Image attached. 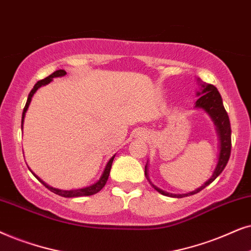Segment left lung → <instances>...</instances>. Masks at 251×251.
Masks as SVG:
<instances>
[{"instance_id":"left-lung-1","label":"left lung","mask_w":251,"mask_h":251,"mask_svg":"<svg viewBox=\"0 0 251 251\" xmlns=\"http://www.w3.org/2000/svg\"><path fill=\"white\" fill-rule=\"evenodd\" d=\"M200 87V91L196 93V95L199 96L198 101L195 102V108L201 109L203 111L208 113L210 118L215 124L217 134H218L219 139V155H218V162H217L216 169L213 171L212 176L206 180V181L203 183L201 187L196 188L193 192L186 193V194H172L168 193L165 190L158 188V187L153 185V183L150 181L149 176H148V162H147L146 168H145V175L146 178L148 179L153 188H155L157 192L162 194V195L170 196V198H176L181 199L186 198V196L194 195V194L201 192L202 189H204L206 186H209L213 180H215L217 176H218L220 173L224 171L225 166L227 165V162H228L229 156H230V147H232V141H230V124H229V118L228 115H227L225 108H224L222 96H220L218 89L216 88L213 85H210V83H205L201 81V80L198 79Z\"/></svg>"}]
</instances>
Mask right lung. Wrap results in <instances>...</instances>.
<instances>
[{"label":"right lung","instance_id":"obj_1","mask_svg":"<svg viewBox=\"0 0 251 251\" xmlns=\"http://www.w3.org/2000/svg\"><path fill=\"white\" fill-rule=\"evenodd\" d=\"M66 75V72L64 71V70H57V71H55L53 73H51L49 76H47V78H45L43 80H40V81H38L34 85V87H33V89L31 92H29L28 94V99H27V102H26V105L24 108V111H23V116H22V129H23V125H24V119H25V115L26 112H27V109L29 106V103H31L32 101V98L34 96V94L36 93V91L40 88V87L42 86H46L48 85V83H50L52 81L53 78H57V76H64ZM116 155H113L111 158L109 159V162L106 163L105 168L104 170H103L102 175L101 176H100L99 180L94 183H92V185L87 186V187H82V188H78V189H69V190H64V189H58V188H53V187L49 186L48 183H46L43 180H41L39 178L38 176L35 175L34 172L33 173V176H35L36 179L39 180L40 182L42 183L43 186L47 187L49 190H51L52 193L57 194V195L59 196H63V198H80V196H89V195H94V194L99 193L100 190H101L103 187L105 186L106 181H108V178H109V175H110V170H111V165H112V162H113V158H115ZM29 169V168H28Z\"/></svg>","mask_w":251,"mask_h":251}]
</instances>
